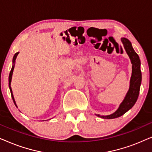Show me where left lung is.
Wrapping results in <instances>:
<instances>
[{"label":"left lung","mask_w":152,"mask_h":152,"mask_svg":"<svg viewBox=\"0 0 152 152\" xmlns=\"http://www.w3.org/2000/svg\"><path fill=\"white\" fill-rule=\"evenodd\" d=\"M124 48L131 60L132 64V72L130 79L129 88L124 97L123 101L120 104L118 109L112 114L108 115H100L96 114L97 117L104 119H113L120 117L126 112L132 109L138 99L140 88L142 81V74L140 70V60L135 50L133 48L132 43L126 38H121Z\"/></svg>","instance_id":"8db88e82"}]
</instances>
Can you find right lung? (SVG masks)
<instances>
[{
  "label": "right lung",
  "mask_w": 152,
  "mask_h": 152,
  "mask_svg": "<svg viewBox=\"0 0 152 152\" xmlns=\"http://www.w3.org/2000/svg\"><path fill=\"white\" fill-rule=\"evenodd\" d=\"M18 53H16L15 55H14V57H13V59H12V69H11V71L10 72V75H9V88H10V92H11V95H12V99H13L14 101V104L16 105V107L18 108L17 105H16V102H15V99H14V95H13V93H12V88H11V82H12V74H13V70L14 69V65H15V61H16V57H17V56L18 55ZM43 121H44V120H43Z\"/></svg>",
  "instance_id": "1"
}]
</instances>
